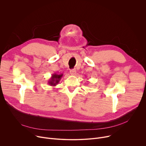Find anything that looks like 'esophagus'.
I'll list each match as a JSON object with an SVG mask.
<instances>
[{"label": "esophagus", "mask_w": 146, "mask_h": 146, "mask_svg": "<svg viewBox=\"0 0 146 146\" xmlns=\"http://www.w3.org/2000/svg\"><path fill=\"white\" fill-rule=\"evenodd\" d=\"M70 73L72 75L74 76V75H76V70H73V69L70 70Z\"/></svg>", "instance_id": "esophagus-1"}]
</instances>
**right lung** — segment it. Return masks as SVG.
<instances>
[{
  "label": "right lung",
  "mask_w": 146,
  "mask_h": 146,
  "mask_svg": "<svg viewBox=\"0 0 146 146\" xmlns=\"http://www.w3.org/2000/svg\"><path fill=\"white\" fill-rule=\"evenodd\" d=\"M62 76H63V74H52L51 77L48 81V84L51 86H56L59 83Z\"/></svg>",
  "instance_id": "add662e5"
}]
</instances>
